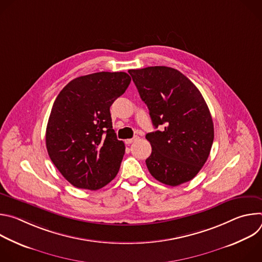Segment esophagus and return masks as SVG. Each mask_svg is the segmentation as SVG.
Here are the masks:
<instances>
[{
	"label": "esophagus",
	"instance_id": "34e87169",
	"mask_svg": "<svg viewBox=\"0 0 262 262\" xmlns=\"http://www.w3.org/2000/svg\"><path fill=\"white\" fill-rule=\"evenodd\" d=\"M138 140H139V137H138V136H135L133 139H127V140H125V144L129 145V144H132V143H134V142H136V141H138Z\"/></svg>",
	"mask_w": 262,
	"mask_h": 262
}]
</instances>
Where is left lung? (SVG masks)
Returning <instances> with one entry per match:
<instances>
[{"mask_svg": "<svg viewBox=\"0 0 262 262\" xmlns=\"http://www.w3.org/2000/svg\"><path fill=\"white\" fill-rule=\"evenodd\" d=\"M128 73L147 104L156 128L146 135L152 151L146 160L160 182L176 186L193 179L208 159L213 122L198 88L177 69L151 66Z\"/></svg>", "mask_w": 262, "mask_h": 262, "instance_id": "1", "label": "left lung"}]
</instances>
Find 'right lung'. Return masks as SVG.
Here are the masks:
<instances>
[{
    "mask_svg": "<svg viewBox=\"0 0 262 262\" xmlns=\"http://www.w3.org/2000/svg\"><path fill=\"white\" fill-rule=\"evenodd\" d=\"M126 72H95L69 82L49 118V156L73 186L98 190L117 175L125 146L112 125L110 106L127 89Z\"/></svg>",
    "mask_w": 262,
    "mask_h": 262,
    "instance_id": "1",
    "label": "right lung"
}]
</instances>
